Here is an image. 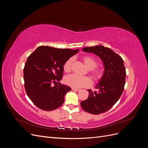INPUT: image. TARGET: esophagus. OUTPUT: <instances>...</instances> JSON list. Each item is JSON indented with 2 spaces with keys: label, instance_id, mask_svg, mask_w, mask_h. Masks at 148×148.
Here are the masks:
<instances>
[{
  "label": "esophagus",
  "instance_id": "obj_1",
  "mask_svg": "<svg viewBox=\"0 0 148 148\" xmlns=\"http://www.w3.org/2000/svg\"><path fill=\"white\" fill-rule=\"evenodd\" d=\"M71 90H73L74 91H80V89H77V88H71Z\"/></svg>",
  "mask_w": 148,
  "mask_h": 148
}]
</instances>
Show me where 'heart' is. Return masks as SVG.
<instances>
[{"mask_svg":"<svg viewBox=\"0 0 148 148\" xmlns=\"http://www.w3.org/2000/svg\"><path fill=\"white\" fill-rule=\"evenodd\" d=\"M83 60L87 68L90 70V73L93 78L98 79L101 78L102 73V70L96 69L97 65V62L95 58L87 56L83 58ZM72 62V58H70L65 62L64 65V70L66 72H69L71 70ZM64 82L66 84L73 88L87 87L91 84V79L88 77H80V76L76 74H71L66 76L64 79Z\"/></svg>","mask_w":148,"mask_h":148,"instance_id":"heart-1","label":"heart"}]
</instances>
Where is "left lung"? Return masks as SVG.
Returning a JSON list of instances; mask_svg holds the SVG:
<instances>
[{"mask_svg":"<svg viewBox=\"0 0 148 148\" xmlns=\"http://www.w3.org/2000/svg\"><path fill=\"white\" fill-rule=\"evenodd\" d=\"M83 52L93 53L102 62L104 71L95 86L99 91L88 89V99L82 101V109L88 113L97 115L106 112L119 99L124 89L126 71L123 60L112 49L103 46L86 47Z\"/></svg>","mask_w":148,"mask_h":148,"instance_id":"1","label":"left lung"}]
</instances>
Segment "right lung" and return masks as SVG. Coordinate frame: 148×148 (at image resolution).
Wrapping results in <instances>:
<instances>
[{
  "label": "right lung",
  "instance_id": "add662e5",
  "mask_svg": "<svg viewBox=\"0 0 148 148\" xmlns=\"http://www.w3.org/2000/svg\"><path fill=\"white\" fill-rule=\"evenodd\" d=\"M79 49L39 46L28 57L23 69L25 90L29 99L39 109L55 110L64 102L71 88L61 84L65 62ZM52 83L57 84L52 87Z\"/></svg>",
  "mask_w": 148,
  "mask_h": 148
}]
</instances>
